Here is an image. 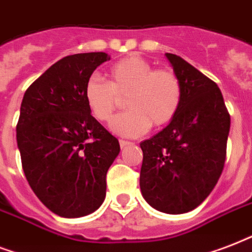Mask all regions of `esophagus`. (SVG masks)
<instances>
[{
    "instance_id": "34e87169",
    "label": "esophagus",
    "mask_w": 252,
    "mask_h": 252,
    "mask_svg": "<svg viewBox=\"0 0 252 252\" xmlns=\"http://www.w3.org/2000/svg\"><path fill=\"white\" fill-rule=\"evenodd\" d=\"M130 144H131V142H128V140H122V139L120 140V146L122 148L126 147V146H130Z\"/></svg>"
}]
</instances>
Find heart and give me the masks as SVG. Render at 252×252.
<instances>
[{
	"label": "heart",
	"mask_w": 252,
	"mask_h": 252,
	"mask_svg": "<svg viewBox=\"0 0 252 252\" xmlns=\"http://www.w3.org/2000/svg\"><path fill=\"white\" fill-rule=\"evenodd\" d=\"M108 83L93 75L84 87L87 108L95 120L108 122L126 95L127 112L118 114L110 124L114 134L125 138H139L150 130L164 127L176 117L183 99V85L171 69H154L139 56H128L117 62L106 72Z\"/></svg>",
	"instance_id": "obj_1"
}]
</instances>
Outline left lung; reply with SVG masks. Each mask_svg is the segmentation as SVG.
I'll use <instances>...</instances> for the list:
<instances>
[{"instance_id": "1", "label": "left lung", "mask_w": 252, "mask_h": 252, "mask_svg": "<svg viewBox=\"0 0 252 252\" xmlns=\"http://www.w3.org/2000/svg\"><path fill=\"white\" fill-rule=\"evenodd\" d=\"M165 58L180 79L183 99L176 117L140 143L139 185L154 209L183 214L196 209L221 176L230 116L217 84L180 56Z\"/></svg>"}]
</instances>
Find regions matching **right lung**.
Returning <instances> with one entry per match:
<instances>
[{"label": "right lung", "instance_id": "add662e5", "mask_svg": "<svg viewBox=\"0 0 252 252\" xmlns=\"http://www.w3.org/2000/svg\"><path fill=\"white\" fill-rule=\"evenodd\" d=\"M105 52L63 58L31 84L17 125L22 167L39 200L64 218L93 213L106 196V172L118 139L92 117L84 87Z\"/></svg>", "mask_w": 252, "mask_h": 252}]
</instances>
